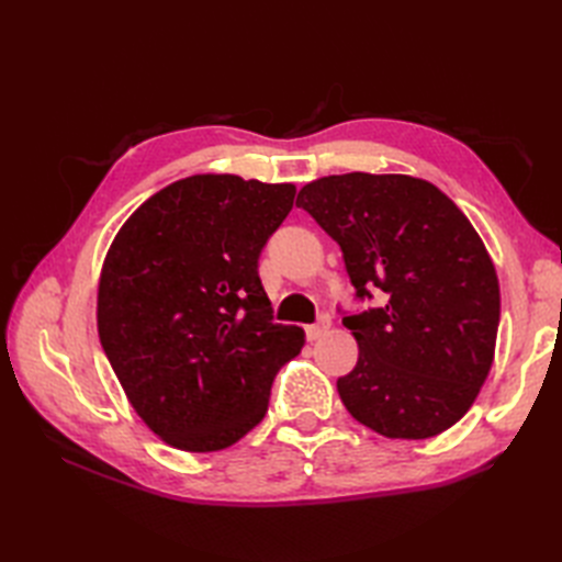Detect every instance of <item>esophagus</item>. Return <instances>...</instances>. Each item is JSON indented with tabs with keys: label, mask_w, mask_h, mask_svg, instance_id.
Listing matches in <instances>:
<instances>
[{
	"label": "esophagus",
	"mask_w": 562,
	"mask_h": 562,
	"mask_svg": "<svg viewBox=\"0 0 562 562\" xmlns=\"http://www.w3.org/2000/svg\"><path fill=\"white\" fill-rule=\"evenodd\" d=\"M328 328H330V316L328 314H321L318 321L312 323V326H307L304 330H307V339H312V342H314V339H318L321 335H326Z\"/></svg>",
	"instance_id": "esophagus-1"
}]
</instances>
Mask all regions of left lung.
Masks as SVG:
<instances>
[{
	"label": "left lung",
	"mask_w": 562,
	"mask_h": 562,
	"mask_svg": "<svg viewBox=\"0 0 562 562\" xmlns=\"http://www.w3.org/2000/svg\"><path fill=\"white\" fill-rule=\"evenodd\" d=\"M297 206L342 250L353 300L342 318L359 361L339 398L386 438H431L462 419L499 328L495 265L467 215L427 180L347 173L304 184Z\"/></svg>",
	"instance_id": "left-lung-1"
}]
</instances>
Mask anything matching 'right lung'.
Segmentation results:
<instances>
[{
    "mask_svg": "<svg viewBox=\"0 0 562 562\" xmlns=\"http://www.w3.org/2000/svg\"><path fill=\"white\" fill-rule=\"evenodd\" d=\"M293 184L192 176L135 211L103 265L98 335L131 405L168 446L229 448L260 424L304 330L274 323L260 252Z\"/></svg>",
    "mask_w": 562,
    "mask_h": 562,
    "instance_id": "add662e5",
    "label": "right lung"
}]
</instances>
